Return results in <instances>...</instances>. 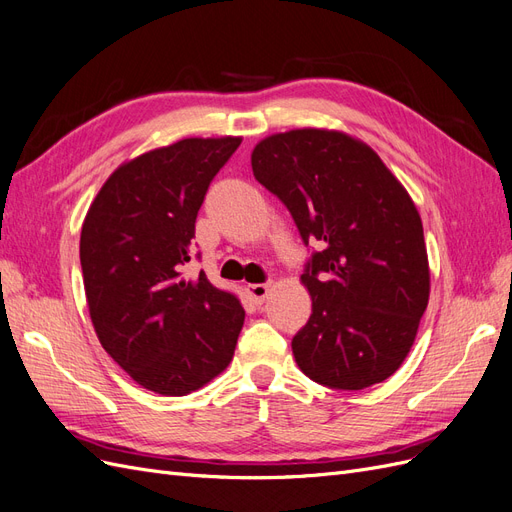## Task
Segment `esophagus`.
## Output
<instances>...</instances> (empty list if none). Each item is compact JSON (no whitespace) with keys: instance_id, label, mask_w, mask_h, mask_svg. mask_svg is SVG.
I'll return each mask as SVG.
<instances>
[{"instance_id":"esophagus-1","label":"esophagus","mask_w":512,"mask_h":512,"mask_svg":"<svg viewBox=\"0 0 512 512\" xmlns=\"http://www.w3.org/2000/svg\"><path fill=\"white\" fill-rule=\"evenodd\" d=\"M247 292H250V297L256 301V303H262L271 292V282L269 284H250L247 286Z\"/></svg>"}]
</instances>
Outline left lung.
<instances>
[{"instance_id": "obj_1", "label": "left lung", "mask_w": 512, "mask_h": 512, "mask_svg": "<svg viewBox=\"0 0 512 512\" xmlns=\"http://www.w3.org/2000/svg\"><path fill=\"white\" fill-rule=\"evenodd\" d=\"M254 177L322 250L301 284L312 316L292 339L303 374L361 391L406 361L429 303L423 222L401 181L361 138L327 128L277 132L254 147Z\"/></svg>"}]
</instances>
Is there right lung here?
<instances>
[{
    "mask_svg": "<svg viewBox=\"0 0 512 512\" xmlns=\"http://www.w3.org/2000/svg\"><path fill=\"white\" fill-rule=\"evenodd\" d=\"M241 141L194 136L145 151L113 170L83 220L91 324L113 361L158 395L203 389L235 354L239 297L183 267L209 183Z\"/></svg>",
    "mask_w": 512,
    "mask_h": 512,
    "instance_id": "1",
    "label": "right lung"
}]
</instances>
